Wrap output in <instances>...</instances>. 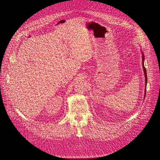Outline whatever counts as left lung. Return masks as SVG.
<instances>
[{"mask_svg": "<svg viewBox=\"0 0 160 160\" xmlns=\"http://www.w3.org/2000/svg\"><path fill=\"white\" fill-rule=\"evenodd\" d=\"M141 50V53H142V67L143 69V72H144V76H145V93H144V98L145 97L146 95V87H147V71L146 69L144 67V60H145V57H144V54L143 53V52L142 50V49H140Z\"/></svg>", "mask_w": 160, "mask_h": 160, "instance_id": "obj_1", "label": "left lung"}]
</instances>
